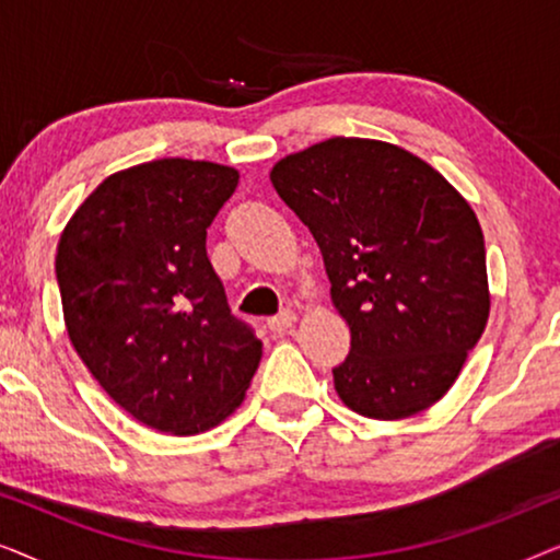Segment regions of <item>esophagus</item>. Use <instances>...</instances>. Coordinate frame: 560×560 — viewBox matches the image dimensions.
Instances as JSON below:
<instances>
[{"instance_id": "1", "label": "esophagus", "mask_w": 560, "mask_h": 560, "mask_svg": "<svg viewBox=\"0 0 560 560\" xmlns=\"http://www.w3.org/2000/svg\"><path fill=\"white\" fill-rule=\"evenodd\" d=\"M295 324V313L290 311V308H285V311H280L278 316H272V318H267V328H270L272 334H282V331H288L290 326Z\"/></svg>"}]
</instances>
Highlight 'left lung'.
<instances>
[{"label": "left lung", "instance_id": "left-lung-1", "mask_svg": "<svg viewBox=\"0 0 560 560\" xmlns=\"http://www.w3.org/2000/svg\"><path fill=\"white\" fill-rule=\"evenodd\" d=\"M311 229L351 331L334 366L343 405L374 420L431 408L489 318L485 234L471 206L408 150L334 137L272 167Z\"/></svg>", "mask_w": 560, "mask_h": 560}]
</instances>
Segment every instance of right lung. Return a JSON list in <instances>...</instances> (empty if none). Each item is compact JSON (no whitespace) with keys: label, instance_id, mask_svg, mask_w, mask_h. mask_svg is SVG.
<instances>
[{"label":"right lung","instance_id":"right-lung-1","mask_svg":"<svg viewBox=\"0 0 560 560\" xmlns=\"http://www.w3.org/2000/svg\"><path fill=\"white\" fill-rule=\"evenodd\" d=\"M240 173L165 158L114 173L68 221L56 278L73 349L119 408L173 435L240 408L262 341L236 318L206 229Z\"/></svg>","mask_w":560,"mask_h":560}]
</instances>
